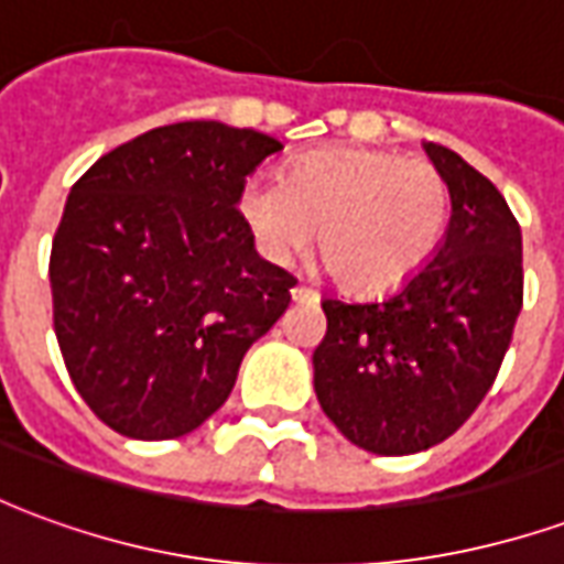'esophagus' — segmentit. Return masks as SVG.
I'll use <instances>...</instances> for the list:
<instances>
[{
	"instance_id": "34e87169",
	"label": "esophagus",
	"mask_w": 564,
	"mask_h": 564,
	"mask_svg": "<svg viewBox=\"0 0 564 564\" xmlns=\"http://www.w3.org/2000/svg\"><path fill=\"white\" fill-rule=\"evenodd\" d=\"M293 299L295 302H314V299H317V290H311V286H305V283H295Z\"/></svg>"
}]
</instances>
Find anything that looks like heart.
I'll return each instance as SVG.
<instances>
[{
    "mask_svg": "<svg viewBox=\"0 0 564 564\" xmlns=\"http://www.w3.org/2000/svg\"><path fill=\"white\" fill-rule=\"evenodd\" d=\"M238 217L271 262L314 245L332 281L354 293H383L435 257L449 223V186L432 162L390 150L329 148L286 174H250Z\"/></svg>",
    "mask_w": 564,
    "mask_h": 564,
    "instance_id": "heart-1",
    "label": "heart"
}]
</instances>
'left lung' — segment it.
<instances>
[{
	"mask_svg": "<svg viewBox=\"0 0 564 564\" xmlns=\"http://www.w3.org/2000/svg\"><path fill=\"white\" fill-rule=\"evenodd\" d=\"M453 217L435 259L380 302L323 299L314 350L319 408L378 456L441 444L484 402L522 307V232L496 184L459 153L425 144Z\"/></svg>",
	"mask_w": 564,
	"mask_h": 564,
	"instance_id": "left-lung-1",
	"label": "left lung"
}]
</instances>
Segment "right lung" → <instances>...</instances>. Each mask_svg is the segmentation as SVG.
Listing matches in <instances>:
<instances>
[{"instance_id":"add662e5","label":"right lung","mask_w":564,"mask_h":564,"mask_svg":"<svg viewBox=\"0 0 564 564\" xmlns=\"http://www.w3.org/2000/svg\"><path fill=\"white\" fill-rule=\"evenodd\" d=\"M283 144L189 120L105 153L68 193L51 247L54 332L90 411L139 441L220 408L295 278L253 250L238 189Z\"/></svg>"}]
</instances>
